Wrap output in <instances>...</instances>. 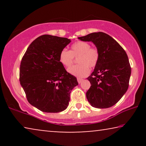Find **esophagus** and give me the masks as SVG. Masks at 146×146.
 Wrapping results in <instances>:
<instances>
[{
  "label": "esophagus",
  "instance_id": "esophagus-1",
  "mask_svg": "<svg viewBox=\"0 0 146 146\" xmlns=\"http://www.w3.org/2000/svg\"><path fill=\"white\" fill-rule=\"evenodd\" d=\"M77 80H78V82L79 84H80V83L82 82L83 79H82V78H78Z\"/></svg>",
  "mask_w": 146,
  "mask_h": 146
}]
</instances>
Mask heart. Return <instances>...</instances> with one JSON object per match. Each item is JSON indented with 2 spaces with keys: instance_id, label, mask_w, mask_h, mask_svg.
<instances>
[{
  "instance_id": "1",
  "label": "heart",
  "mask_w": 146,
  "mask_h": 146,
  "mask_svg": "<svg viewBox=\"0 0 146 146\" xmlns=\"http://www.w3.org/2000/svg\"><path fill=\"white\" fill-rule=\"evenodd\" d=\"M78 65L70 68L68 72L78 78L85 77L89 74L90 68H95L98 64L100 52L96 48L90 47L88 42L78 41L71 46L70 50L62 49L59 54V62L64 66H71L77 58Z\"/></svg>"
}]
</instances>
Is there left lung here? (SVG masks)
Instances as JSON below:
<instances>
[{
  "label": "left lung",
  "mask_w": 146,
  "mask_h": 146,
  "mask_svg": "<svg viewBox=\"0 0 146 146\" xmlns=\"http://www.w3.org/2000/svg\"><path fill=\"white\" fill-rule=\"evenodd\" d=\"M78 39L92 42L100 52L98 64L87 78L92 85L86 92L88 100L97 108L113 106L129 86L131 67L126 52L112 37L102 32Z\"/></svg>",
  "instance_id": "obj_1"
}]
</instances>
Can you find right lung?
<instances>
[{"mask_svg":"<svg viewBox=\"0 0 146 146\" xmlns=\"http://www.w3.org/2000/svg\"><path fill=\"white\" fill-rule=\"evenodd\" d=\"M71 40L48 35L32 42L22 58L20 82L32 106L48 113L67 108L70 95L78 84L59 62V54Z\"/></svg>","mask_w":146,"mask_h":146,"instance_id":"obj_1","label":"right lung"}]
</instances>
